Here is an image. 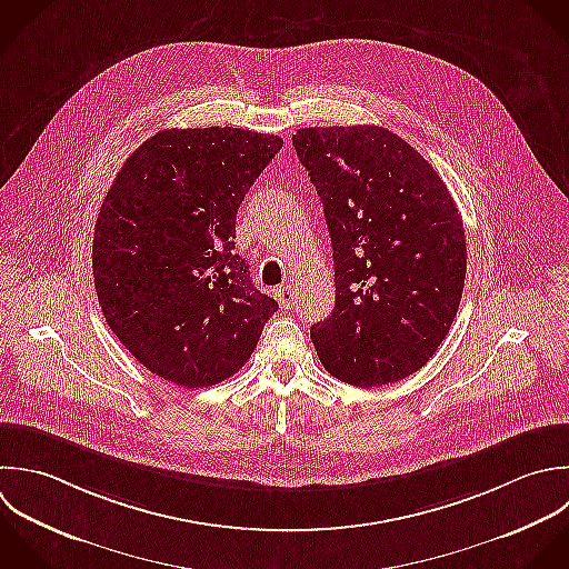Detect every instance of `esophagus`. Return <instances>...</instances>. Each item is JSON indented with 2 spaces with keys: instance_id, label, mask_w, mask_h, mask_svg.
I'll list each match as a JSON object with an SVG mask.
<instances>
[{
  "instance_id": "1",
  "label": "esophagus",
  "mask_w": 569,
  "mask_h": 569,
  "mask_svg": "<svg viewBox=\"0 0 569 569\" xmlns=\"http://www.w3.org/2000/svg\"><path fill=\"white\" fill-rule=\"evenodd\" d=\"M274 297H277L279 306H281L283 310H288V308H292V301H295V290H292V286H281V288L274 292Z\"/></svg>"
}]
</instances>
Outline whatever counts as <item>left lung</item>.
I'll use <instances>...</instances> for the list:
<instances>
[{"label":"left lung","mask_w":569,"mask_h":569,"mask_svg":"<svg viewBox=\"0 0 569 569\" xmlns=\"http://www.w3.org/2000/svg\"><path fill=\"white\" fill-rule=\"evenodd\" d=\"M332 241L337 301L310 337L343 383L379 388L421 370L457 317L468 248L439 172L381 126L292 134Z\"/></svg>","instance_id":"left-lung-1"}]
</instances>
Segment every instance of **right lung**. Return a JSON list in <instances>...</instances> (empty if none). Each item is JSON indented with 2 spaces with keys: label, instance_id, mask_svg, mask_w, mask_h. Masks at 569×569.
Wrapping results in <instances>:
<instances>
[{
  "label": "right lung",
  "instance_id": "add662e5",
  "mask_svg": "<svg viewBox=\"0 0 569 569\" xmlns=\"http://www.w3.org/2000/svg\"><path fill=\"white\" fill-rule=\"evenodd\" d=\"M281 146L230 126L170 128L117 172L94 223V290L114 337L152 375L181 388L221 383L279 310L234 252V223Z\"/></svg>",
  "mask_w": 569,
  "mask_h": 569
}]
</instances>
